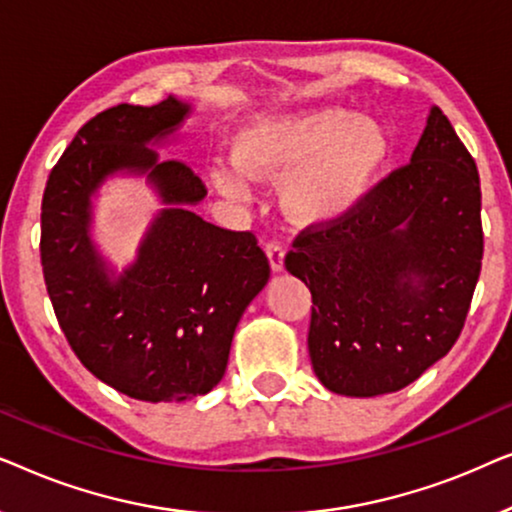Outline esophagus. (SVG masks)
I'll return each instance as SVG.
<instances>
[{
	"label": "esophagus",
	"instance_id": "esophagus-1",
	"mask_svg": "<svg viewBox=\"0 0 512 512\" xmlns=\"http://www.w3.org/2000/svg\"><path fill=\"white\" fill-rule=\"evenodd\" d=\"M265 254H268V261H270L272 272H282L284 270L286 249H284L282 242H268V244H265Z\"/></svg>",
	"mask_w": 512,
	"mask_h": 512
}]
</instances>
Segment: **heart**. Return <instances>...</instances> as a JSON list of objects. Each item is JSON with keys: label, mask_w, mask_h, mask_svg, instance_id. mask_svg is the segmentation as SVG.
I'll return each mask as SVG.
<instances>
[{"label": "heart", "mask_w": 512, "mask_h": 512, "mask_svg": "<svg viewBox=\"0 0 512 512\" xmlns=\"http://www.w3.org/2000/svg\"><path fill=\"white\" fill-rule=\"evenodd\" d=\"M235 165H219L212 181L228 198H244L247 181L282 177L279 200L300 226L338 221L359 207L387 167L391 137L373 116L345 107H314L254 116L230 142Z\"/></svg>", "instance_id": "b5f03b06"}]
</instances>
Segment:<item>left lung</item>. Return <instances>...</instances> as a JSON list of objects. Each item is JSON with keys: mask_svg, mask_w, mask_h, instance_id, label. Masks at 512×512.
Wrapping results in <instances>:
<instances>
[{"mask_svg": "<svg viewBox=\"0 0 512 512\" xmlns=\"http://www.w3.org/2000/svg\"><path fill=\"white\" fill-rule=\"evenodd\" d=\"M284 265L312 293L307 347L333 394H391L443 359L482 265L478 167L443 111L431 107L408 165L305 228Z\"/></svg>", "mask_w": 512, "mask_h": 512, "instance_id": "8db88e82", "label": "left lung"}]
</instances>
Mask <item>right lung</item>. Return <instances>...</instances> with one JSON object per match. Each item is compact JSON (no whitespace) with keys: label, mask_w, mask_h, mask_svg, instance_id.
I'll return each mask as SVG.
<instances>
[{"label":"right lung","mask_w":512,"mask_h":512,"mask_svg":"<svg viewBox=\"0 0 512 512\" xmlns=\"http://www.w3.org/2000/svg\"><path fill=\"white\" fill-rule=\"evenodd\" d=\"M188 116L191 104L172 95L102 111L76 132L41 200V265L62 333L97 380L149 403L221 382L235 328L270 279L256 237L191 212L207 195L202 179L151 149ZM116 173L146 176L166 205L121 276L89 235L92 198Z\"/></svg>","instance_id":"add662e5"}]
</instances>
